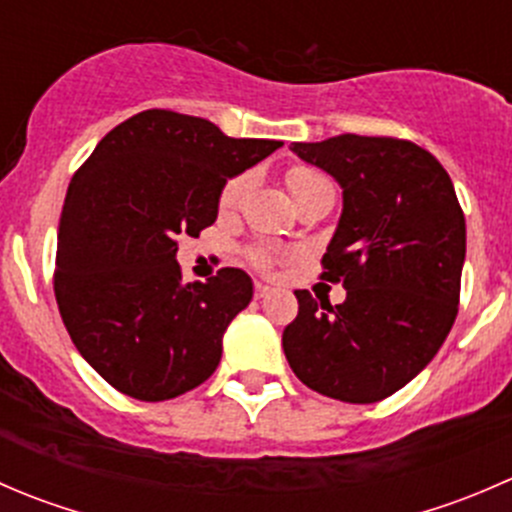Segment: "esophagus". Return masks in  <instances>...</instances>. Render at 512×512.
<instances>
[{
	"mask_svg": "<svg viewBox=\"0 0 512 512\" xmlns=\"http://www.w3.org/2000/svg\"><path fill=\"white\" fill-rule=\"evenodd\" d=\"M272 292H275V287H270V285H262V282H257V285H255V297H257V299H265V297H270Z\"/></svg>",
	"mask_w": 512,
	"mask_h": 512,
	"instance_id": "34e87169",
	"label": "esophagus"
}]
</instances>
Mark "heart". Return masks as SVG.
I'll return each mask as SVG.
<instances>
[{"instance_id": "1", "label": "heart", "mask_w": 512, "mask_h": 512, "mask_svg": "<svg viewBox=\"0 0 512 512\" xmlns=\"http://www.w3.org/2000/svg\"><path fill=\"white\" fill-rule=\"evenodd\" d=\"M247 183H250V180H247V175H235V178L227 180L223 193H220V208L223 210L237 208V203H240L242 195H245ZM287 185H289V190H292L294 200L299 203V200H302L304 195L312 193V190L329 185V180L324 178L319 170L299 165V168H292L287 173ZM250 260L260 267H270L272 262L277 260V252L270 250V247H257V250L250 252Z\"/></svg>"}]
</instances>
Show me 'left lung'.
I'll list each match as a JSON object with an SVG mask.
<instances>
[{
	"instance_id": "8db88e82",
	"label": "left lung",
	"mask_w": 512,
	"mask_h": 512,
	"mask_svg": "<svg viewBox=\"0 0 512 512\" xmlns=\"http://www.w3.org/2000/svg\"><path fill=\"white\" fill-rule=\"evenodd\" d=\"M289 151L342 188L322 277L347 299L297 289L285 356L317 394L374 404L421 374L456 322L466 218L443 165L411 141L344 133Z\"/></svg>"
}]
</instances>
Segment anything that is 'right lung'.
I'll return each mask as SVG.
<instances>
[{
    "mask_svg": "<svg viewBox=\"0 0 512 512\" xmlns=\"http://www.w3.org/2000/svg\"><path fill=\"white\" fill-rule=\"evenodd\" d=\"M280 146L151 108L106 133L74 175L59 220L56 304L79 354L113 389L165 401L218 369L252 280L225 267L185 285L175 240L213 225L227 180Z\"/></svg>",
    "mask_w": 512,
    "mask_h": 512,
    "instance_id": "add662e5",
    "label": "right lung"
}]
</instances>
